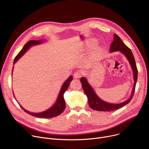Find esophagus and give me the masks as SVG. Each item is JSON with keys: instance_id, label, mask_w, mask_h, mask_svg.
Here are the masks:
<instances>
[{"instance_id": "obj_1", "label": "esophagus", "mask_w": 149, "mask_h": 149, "mask_svg": "<svg viewBox=\"0 0 149 149\" xmlns=\"http://www.w3.org/2000/svg\"><path fill=\"white\" fill-rule=\"evenodd\" d=\"M82 74L79 71H77L76 72H75V73L74 74V77L75 78H80L82 76Z\"/></svg>"}]
</instances>
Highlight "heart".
Returning <instances> with one entry per match:
<instances>
[{"instance_id":"b5f03b06","label":"heart","mask_w":149,"mask_h":149,"mask_svg":"<svg viewBox=\"0 0 149 149\" xmlns=\"http://www.w3.org/2000/svg\"><path fill=\"white\" fill-rule=\"evenodd\" d=\"M95 44H96V40H94V39L88 40L86 43V45L87 46H88V47H92L94 46Z\"/></svg>"}]
</instances>
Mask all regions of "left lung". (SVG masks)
Returning <instances> with one entry per match:
<instances>
[{
	"mask_svg": "<svg viewBox=\"0 0 149 149\" xmlns=\"http://www.w3.org/2000/svg\"><path fill=\"white\" fill-rule=\"evenodd\" d=\"M110 52L120 51L121 52H122L123 54L125 55L127 59L129 60L133 71V76H134V87L132 91V94L129 100H127L120 104H110L107 102H105L103 100H101L96 95L93 89L87 82L86 78L84 77L81 78L80 81L82 84V87L85 94H86L87 96L90 107L93 110H94L96 111H114V110L119 109L130 102V101L132 100V99L133 97L134 93L135 91L136 84L137 82V77H138L137 75L138 70L137 68L135 59L134 58V56L133 55V53L131 49L128 47H127L124 44V42L121 40L120 38L117 34L115 33L114 35V40L112 42L110 46Z\"/></svg>",
	"mask_w": 149,
	"mask_h": 149,
	"instance_id": "8db88e82",
	"label": "left lung"
}]
</instances>
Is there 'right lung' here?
<instances>
[{
	"instance_id": "add662e5",
	"label": "right lung",
	"mask_w": 149,
	"mask_h": 149,
	"mask_svg": "<svg viewBox=\"0 0 149 149\" xmlns=\"http://www.w3.org/2000/svg\"><path fill=\"white\" fill-rule=\"evenodd\" d=\"M42 40H29V42H28L27 43L24 45V47L22 49V50H21L18 53V54L16 56V57L14 59V61H13V63H15L21 56H22L26 52V51L29 49V48L30 47L40 44ZM72 78H73V77L72 76H70L65 81V82L63 83V84L62 85V86L61 87V89L60 90V92L59 93V95L58 96L57 100H56L55 104L49 109H48L44 112L40 113H32L29 112L28 111L25 110L22 107V106H20V107H21V109L24 110L25 112H26V113H28L32 116L35 117H39V118H52V117H56V116L60 115L63 111H64V110L65 109V102L64 101V98H63V94H64L65 92L67 90V89L70 86V82L72 80Z\"/></svg>"
}]
</instances>
